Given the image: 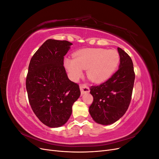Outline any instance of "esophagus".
I'll return each instance as SVG.
<instances>
[{
  "label": "esophagus",
  "mask_w": 159,
  "mask_h": 159,
  "mask_svg": "<svg viewBox=\"0 0 159 159\" xmlns=\"http://www.w3.org/2000/svg\"><path fill=\"white\" fill-rule=\"evenodd\" d=\"M80 88L81 90V93L82 95L84 93L89 92V89L85 84H81L80 85Z\"/></svg>",
  "instance_id": "34e87169"
}]
</instances>
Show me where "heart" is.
<instances>
[{"instance_id": "1", "label": "heart", "mask_w": 159, "mask_h": 159, "mask_svg": "<svg viewBox=\"0 0 159 159\" xmlns=\"http://www.w3.org/2000/svg\"><path fill=\"white\" fill-rule=\"evenodd\" d=\"M120 56L115 50L87 48L74 54V59L67 57L64 66L70 78L76 81L82 75V70H87L88 78L96 83L106 81L116 71Z\"/></svg>"}]
</instances>
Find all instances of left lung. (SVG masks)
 Segmentation results:
<instances>
[{"label": "left lung", "instance_id": "obj_1", "mask_svg": "<svg viewBox=\"0 0 159 159\" xmlns=\"http://www.w3.org/2000/svg\"><path fill=\"white\" fill-rule=\"evenodd\" d=\"M117 50L119 70L105 82L90 88L93 101L89 108V113L96 123L105 125L117 121L127 111L135 78L131 58L121 48Z\"/></svg>", "mask_w": 159, "mask_h": 159}]
</instances>
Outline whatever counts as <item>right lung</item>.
Returning <instances> with one entry per match:
<instances>
[{
  "instance_id": "add662e5",
  "label": "right lung",
  "mask_w": 159,
  "mask_h": 159,
  "mask_svg": "<svg viewBox=\"0 0 159 159\" xmlns=\"http://www.w3.org/2000/svg\"><path fill=\"white\" fill-rule=\"evenodd\" d=\"M71 43L48 39L33 55L26 80L31 108L40 121L50 127L64 125L72 105L80 96L79 85L68 78L64 56Z\"/></svg>"
}]
</instances>
